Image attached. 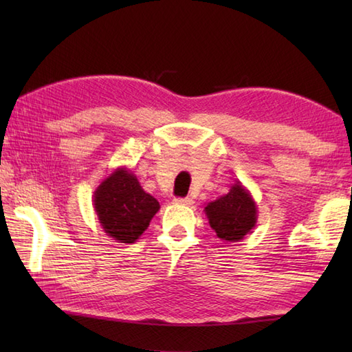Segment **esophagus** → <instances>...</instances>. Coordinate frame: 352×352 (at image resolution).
Wrapping results in <instances>:
<instances>
[{
	"label": "esophagus",
	"mask_w": 352,
	"mask_h": 352,
	"mask_svg": "<svg viewBox=\"0 0 352 352\" xmlns=\"http://www.w3.org/2000/svg\"><path fill=\"white\" fill-rule=\"evenodd\" d=\"M174 204H177V206H192V204H193V199L189 198V197H186V198H175V199H174Z\"/></svg>",
	"instance_id": "1"
}]
</instances>
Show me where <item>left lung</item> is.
Returning <instances> with one entry per match:
<instances>
[{
    "label": "left lung",
    "mask_w": 352,
    "mask_h": 352,
    "mask_svg": "<svg viewBox=\"0 0 352 352\" xmlns=\"http://www.w3.org/2000/svg\"><path fill=\"white\" fill-rule=\"evenodd\" d=\"M210 227L222 242H241L257 223V206L241 182L231 186L228 193L204 207Z\"/></svg>",
    "instance_id": "1"
}]
</instances>
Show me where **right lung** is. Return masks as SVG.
<instances>
[{"label": "right lung", "instance_id": "1", "mask_svg": "<svg viewBox=\"0 0 352 352\" xmlns=\"http://www.w3.org/2000/svg\"><path fill=\"white\" fill-rule=\"evenodd\" d=\"M94 208L107 236L121 243H134L160 210V204L142 189L130 169L119 166L95 189Z\"/></svg>", "mask_w": 352, "mask_h": 352}]
</instances>
